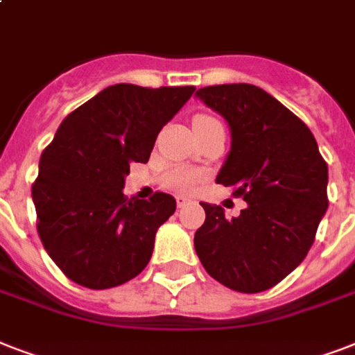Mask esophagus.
Here are the masks:
<instances>
[{"mask_svg":"<svg viewBox=\"0 0 355 355\" xmlns=\"http://www.w3.org/2000/svg\"><path fill=\"white\" fill-rule=\"evenodd\" d=\"M193 202V199H189V197H184V195H178L177 197V206L178 208H184V206H188Z\"/></svg>","mask_w":355,"mask_h":355,"instance_id":"34e87169","label":"esophagus"}]
</instances>
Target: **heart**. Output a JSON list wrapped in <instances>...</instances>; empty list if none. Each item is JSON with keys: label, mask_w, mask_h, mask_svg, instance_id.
Wrapping results in <instances>:
<instances>
[{"label": "heart", "mask_w": 355, "mask_h": 355, "mask_svg": "<svg viewBox=\"0 0 355 355\" xmlns=\"http://www.w3.org/2000/svg\"><path fill=\"white\" fill-rule=\"evenodd\" d=\"M202 123H219L217 119L210 116H197L193 119V125H202ZM164 184L169 189L175 191H191V189L199 184V175L193 171H186V169H173L164 177Z\"/></svg>", "instance_id": "obj_1"}]
</instances>
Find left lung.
<instances>
[{"instance_id":"left-lung-1","label":"left lung","mask_w":355,"mask_h":355,"mask_svg":"<svg viewBox=\"0 0 355 355\" xmlns=\"http://www.w3.org/2000/svg\"><path fill=\"white\" fill-rule=\"evenodd\" d=\"M227 119L232 145L217 184L232 186L247 208L228 219L200 202L205 225L195 250L206 272L239 293L275 287L302 263L328 210V166L302 119L254 85L197 90Z\"/></svg>"}]
</instances>
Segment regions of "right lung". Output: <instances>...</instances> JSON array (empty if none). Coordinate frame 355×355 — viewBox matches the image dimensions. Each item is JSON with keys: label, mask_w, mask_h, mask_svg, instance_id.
I'll return each mask as SVG.
<instances>
[{"label": "right lung", "mask_w": 355, "mask_h": 355, "mask_svg": "<svg viewBox=\"0 0 355 355\" xmlns=\"http://www.w3.org/2000/svg\"><path fill=\"white\" fill-rule=\"evenodd\" d=\"M193 86L114 85L80 105L40 156L33 184L36 228L58 269L79 286L108 289L149 263L160 225L175 214L171 195H123L134 162L149 160L156 136Z\"/></svg>", "instance_id": "add662e5"}]
</instances>
